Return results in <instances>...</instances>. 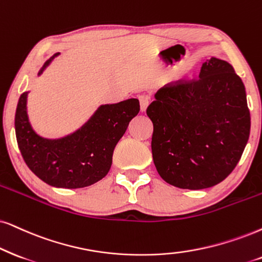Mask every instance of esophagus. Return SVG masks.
<instances>
[{
    "mask_svg": "<svg viewBox=\"0 0 262 262\" xmlns=\"http://www.w3.org/2000/svg\"><path fill=\"white\" fill-rule=\"evenodd\" d=\"M138 98H139V101H140V110L141 112H145L148 106V104H150V95L141 94L139 95Z\"/></svg>",
    "mask_w": 262,
    "mask_h": 262,
    "instance_id": "esophagus-1",
    "label": "esophagus"
}]
</instances>
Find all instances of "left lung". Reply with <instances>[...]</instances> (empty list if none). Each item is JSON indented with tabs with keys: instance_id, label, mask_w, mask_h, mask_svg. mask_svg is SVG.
Wrapping results in <instances>:
<instances>
[{
	"instance_id": "obj_1",
	"label": "left lung",
	"mask_w": 262,
	"mask_h": 262,
	"mask_svg": "<svg viewBox=\"0 0 262 262\" xmlns=\"http://www.w3.org/2000/svg\"><path fill=\"white\" fill-rule=\"evenodd\" d=\"M155 99L146 114L154 163L165 183L202 190L232 173L250 133L246 88L232 65L211 58L200 78L168 83Z\"/></svg>"
}]
</instances>
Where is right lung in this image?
Instances as JSON below:
<instances>
[{
    "mask_svg": "<svg viewBox=\"0 0 262 262\" xmlns=\"http://www.w3.org/2000/svg\"><path fill=\"white\" fill-rule=\"evenodd\" d=\"M57 55L45 62L38 76ZM28 93L19 98L14 125L19 150L30 170L46 184L61 188L87 187L101 180L111 168L115 146L140 111L138 99L101 105L75 133L46 139L36 134L29 122Z\"/></svg>",
    "mask_w": 262,
    "mask_h": 262,
    "instance_id": "obj_1",
    "label": "right lung"
}]
</instances>
